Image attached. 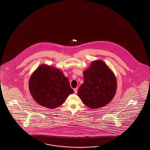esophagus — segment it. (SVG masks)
I'll return each mask as SVG.
<instances>
[{
	"label": "esophagus",
	"instance_id": "esophagus-1",
	"mask_svg": "<svg viewBox=\"0 0 150 150\" xmlns=\"http://www.w3.org/2000/svg\"><path fill=\"white\" fill-rule=\"evenodd\" d=\"M74 93H75V94H76V93H77V92H78V88H74Z\"/></svg>",
	"mask_w": 150,
	"mask_h": 150
}]
</instances>
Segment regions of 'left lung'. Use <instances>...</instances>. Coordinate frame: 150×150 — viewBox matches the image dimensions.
Wrapping results in <instances>:
<instances>
[{
	"mask_svg": "<svg viewBox=\"0 0 150 150\" xmlns=\"http://www.w3.org/2000/svg\"><path fill=\"white\" fill-rule=\"evenodd\" d=\"M83 75V83L78 91V95L85 105L98 108L112 101L116 91V79L103 61H93Z\"/></svg>",
	"mask_w": 150,
	"mask_h": 150,
	"instance_id": "left-lung-1",
	"label": "left lung"
}]
</instances>
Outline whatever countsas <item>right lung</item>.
<instances>
[{"label": "right lung", "mask_w": 150, "mask_h": 150, "mask_svg": "<svg viewBox=\"0 0 150 150\" xmlns=\"http://www.w3.org/2000/svg\"><path fill=\"white\" fill-rule=\"evenodd\" d=\"M29 89L36 102L49 109L62 105L74 93L62 71L45 64L39 66L33 73Z\"/></svg>", "instance_id": "right-lung-1"}]
</instances>
